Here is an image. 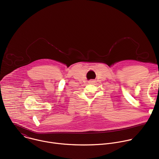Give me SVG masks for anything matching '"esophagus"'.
<instances>
[{"label":"esophagus","mask_w":159,"mask_h":159,"mask_svg":"<svg viewBox=\"0 0 159 159\" xmlns=\"http://www.w3.org/2000/svg\"><path fill=\"white\" fill-rule=\"evenodd\" d=\"M94 82H95V80H89V81H88V83H89V84H94Z\"/></svg>","instance_id":"obj_1"}]
</instances>
